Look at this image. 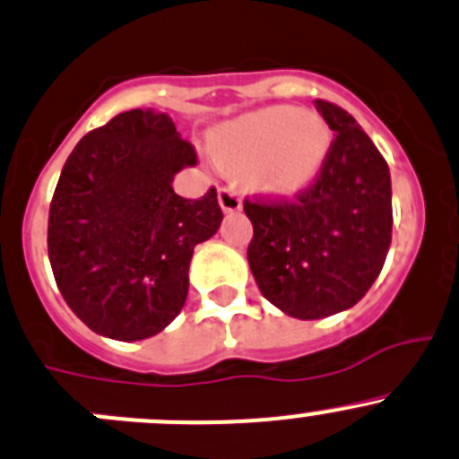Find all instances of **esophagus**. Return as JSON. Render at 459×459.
<instances>
[{
  "instance_id": "34e87169",
  "label": "esophagus",
  "mask_w": 459,
  "mask_h": 459,
  "mask_svg": "<svg viewBox=\"0 0 459 459\" xmlns=\"http://www.w3.org/2000/svg\"><path fill=\"white\" fill-rule=\"evenodd\" d=\"M217 199H220V206L224 212L242 211V197H239V193L235 188L224 186V188H220V193H217Z\"/></svg>"
}]
</instances>
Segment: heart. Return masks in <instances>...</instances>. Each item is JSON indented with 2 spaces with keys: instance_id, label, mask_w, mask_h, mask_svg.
I'll return each instance as SVG.
<instances>
[{
  "instance_id": "b5f03b06",
  "label": "heart",
  "mask_w": 459,
  "mask_h": 459,
  "mask_svg": "<svg viewBox=\"0 0 459 459\" xmlns=\"http://www.w3.org/2000/svg\"><path fill=\"white\" fill-rule=\"evenodd\" d=\"M332 148L327 123L311 111L273 105L226 123L212 136L217 159L247 170L253 188L293 197L316 181Z\"/></svg>"
}]
</instances>
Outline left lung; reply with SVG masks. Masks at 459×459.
<instances>
[{"label":"left lung","mask_w":459,"mask_h":459,"mask_svg":"<svg viewBox=\"0 0 459 459\" xmlns=\"http://www.w3.org/2000/svg\"><path fill=\"white\" fill-rule=\"evenodd\" d=\"M314 105L336 136L316 184L296 204L244 202L257 289L300 320L357 305L384 269L393 239L388 163L348 111L325 100Z\"/></svg>","instance_id":"8db88e82"}]
</instances>
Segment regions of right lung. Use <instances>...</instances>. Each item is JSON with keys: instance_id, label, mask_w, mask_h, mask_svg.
<instances>
[{"instance_id": "obj_1", "label": "right lung", "mask_w": 459, "mask_h": 459, "mask_svg": "<svg viewBox=\"0 0 459 459\" xmlns=\"http://www.w3.org/2000/svg\"><path fill=\"white\" fill-rule=\"evenodd\" d=\"M197 154L166 111H123L80 139L48 211V260L91 332L143 341L184 309L195 247L220 230L217 190L184 199L172 181Z\"/></svg>"}]
</instances>
